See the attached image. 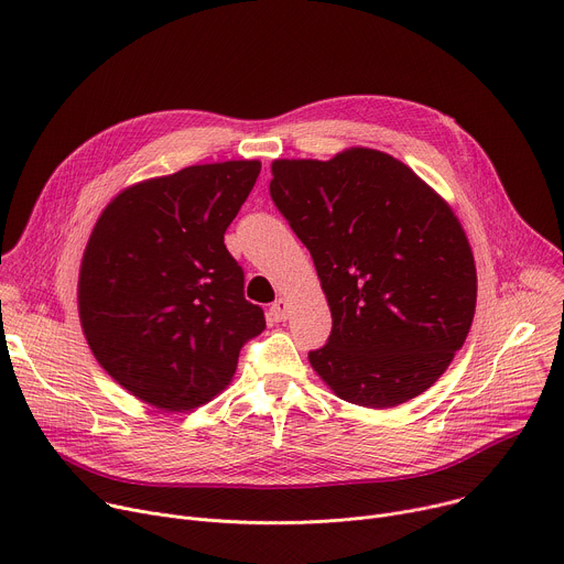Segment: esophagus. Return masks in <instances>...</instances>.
<instances>
[{
  "mask_svg": "<svg viewBox=\"0 0 564 564\" xmlns=\"http://www.w3.org/2000/svg\"><path fill=\"white\" fill-rule=\"evenodd\" d=\"M270 317H272L274 322H285V319L290 317V301H288V299L274 301L272 308H270Z\"/></svg>",
  "mask_w": 564,
  "mask_h": 564,
  "instance_id": "obj_1",
  "label": "esophagus"
}]
</instances>
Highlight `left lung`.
<instances>
[{
	"mask_svg": "<svg viewBox=\"0 0 564 564\" xmlns=\"http://www.w3.org/2000/svg\"><path fill=\"white\" fill-rule=\"evenodd\" d=\"M270 195L311 249L333 315L328 344L308 352L317 376L369 409L427 391L477 305L475 256L449 204L373 148L274 160Z\"/></svg>",
	"mask_w": 564,
	"mask_h": 564,
	"instance_id": "obj_1",
	"label": "left lung"
}]
</instances>
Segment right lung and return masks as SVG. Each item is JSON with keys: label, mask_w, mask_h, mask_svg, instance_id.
I'll use <instances>...</instances> for the list:
<instances>
[{"label": "right lung", "mask_w": 564, "mask_h": 564, "mask_svg": "<svg viewBox=\"0 0 564 564\" xmlns=\"http://www.w3.org/2000/svg\"><path fill=\"white\" fill-rule=\"evenodd\" d=\"M259 173L256 160L188 166L128 186L98 216L78 274L80 326L96 362L141 402L207 404L265 330L225 247Z\"/></svg>", "instance_id": "add662e5"}]
</instances>
